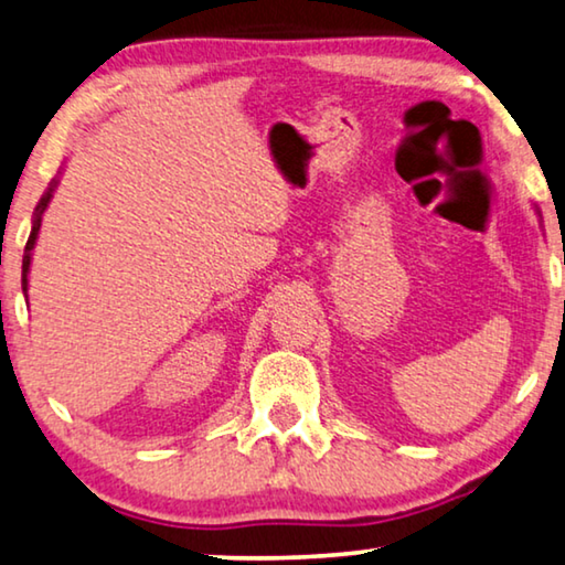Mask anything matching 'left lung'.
<instances>
[{
  "mask_svg": "<svg viewBox=\"0 0 565 565\" xmlns=\"http://www.w3.org/2000/svg\"><path fill=\"white\" fill-rule=\"evenodd\" d=\"M535 215H537V217H541V210H537V205H535Z\"/></svg>",
  "mask_w": 565,
  "mask_h": 565,
  "instance_id": "obj_1",
  "label": "left lung"
}]
</instances>
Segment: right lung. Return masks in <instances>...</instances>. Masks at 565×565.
Here are the masks:
<instances>
[{
    "mask_svg": "<svg viewBox=\"0 0 565 565\" xmlns=\"http://www.w3.org/2000/svg\"><path fill=\"white\" fill-rule=\"evenodd\" d=\"M63 172V170H61ZM57 184H61V174L55 177L53 182L47 184V190L42 192V198L38 202L35 213H32V231H30V238H28V246H24V256H22V291L24 297H28V284H30V264H32V250H35V243H38V235H40V225H42V215H45V210L50 205V200H53Z\"/></svg>",
    "mask_w": 565,
    "mask_h": 565,
    "instance_id": "add662e5",
    "label": "right lung"
}]
</instances>
